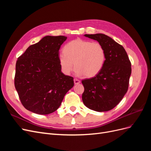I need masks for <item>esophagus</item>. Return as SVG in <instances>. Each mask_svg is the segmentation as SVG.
I'll list each match as a JSON object with an SVG mask.
<instances>
[{"label":"esophagus","mask_w":151,"mask_h":151,"mask_svg":"<svg viewBox=\"0 0 151 151\" xmlns=\"http://www.w3.org/2000/svg\"><path fill=\"white\" fill-rule=\"evenodd\" d=\"M74 84H79L81 83V81L79 80H78V79H74Z\"/></svg>","instance_id":"34e87169"}]
</instances>
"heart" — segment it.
<instances>
[{"label": "heart", "mask_w": 151, "mask_h": 151, "mask_svg": "<svg viewBox=\"0 0 151 151\" xmlns=\"http://www.w3.org/2000/svg\"><path fill=\"white\" fill-rule=\"evenodd\" d=\"M58 61L63 74L69 75L76 68L77 76L93 77L101 72L106 60V53L98 42L76 39L67 43Z\"/></svg>", "instance_id": "heart-1"}]
</instances>
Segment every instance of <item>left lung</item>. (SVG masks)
Masks as SVG:
<instances>
[{"label": "left lung", "instance_id": "1", "mask_svg": "<svg viewBox=\"0 0 151 151\" xmlns=\"http://www.w3.org/2000/svg\"><path fill=\"white\" fill-rule=\"evenodd\" d=\"M84 36L102 45L106 60L98 75L82 81L84 88L82 99L85 106L94 111H109L121 101L127 92L131 63L124 48L109 36L102 33Z\"/></svg>", "mask_w": 151, "mask_h": 151}]
</instances>
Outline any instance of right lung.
<instances>
[{
    "mask_svg": "<svg viewBox=\"0 0 151 151\" xmlns=\"http://www.w3.org/2000/svg\"><path fill=\"white\" fill-rule=\"evenodd\" d=\"M64 36H46L17 58L14 85L22 104L28 110L48 115L60 106L73 88L74 79L61 71L59 49Z\"/></svg>",
    "mask_w": 151,
    "mask_h": 151,
    "instance_id": "add662e5",
    "label": "right lung"
}]
</instances>
